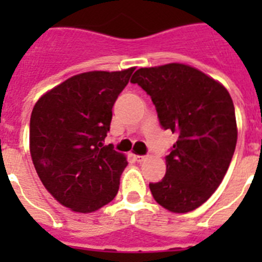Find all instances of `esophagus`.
I'll return each mask as SVG.
<instances>
[{
	"label": "esophagus",
	"mask_w": 262,
	"mask_h": 262,
	"mask_svg": "<svg viewBox=\"0 0 262 262\" xmlns=\"http://www.w3.org/2000/svg\"><path fill=\"white\" fill-rule=\"evenodd\" d=\"M135 159H136V162H139V163H141V162H144V160L147 159V156H143V155H135Z\"/></svg>",
	"instance_id": "esophagus-1"
}]
</instances>
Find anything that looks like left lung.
Wrapping results in <instances>:
<instances>
[{
  "instance_id": "obj_1",
  "label": "left lung",
  "mask_w": 262,
  "mask_h": 262,
  "mask_svg": "<svg viewBox=\"0 0 262 262\" xmlns=\"http://www.w3.org/2000/svg\"><path fill=\"white\" fill-rule=\"evenodd\" d=\"M130 81L151 96L164 130L178 135L166 156V175L149 183L152 195L168 211H193L219 187L231 163L238 137L231 96L183 63L141 68Z\"/></svg>"
}]
</instances>
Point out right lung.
<instances>
[{"label": "right lung", "mask_w": 262, "mask_h": 262, "mask_svg": "<svg viewBox=\"0 0 262 262\" xmlns=\"http://www.w3.org/2000/svg\"><path fill=\"white\" fill-rule=\"evenodd\" d=\"M135 68L80 73L34 106L30 151L49 193L72 211L90 213L114 200L126 158L104 145L113 106Z\"/></svg>", "instance_id": "obj_1"}]
</instances>
